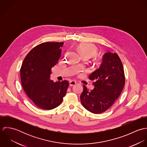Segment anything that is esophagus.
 <instances>
[{
    "label": "esophagus",
    "instance_id": "obj_1",
    "mask_svg": "<svg viewBox=\"0 0 147 147\" xmlns=\"http://www.w3.org/2000/svg\"><path fill=\"white\" fill-rule=\"evenodd\" d=\"M76 84V82H75L74 80H72V81L69 82V85L70 86H73V85H75Z\"/></svg>",
    "mask_w": 147,
    "mask_h": 147
}]
</instances>
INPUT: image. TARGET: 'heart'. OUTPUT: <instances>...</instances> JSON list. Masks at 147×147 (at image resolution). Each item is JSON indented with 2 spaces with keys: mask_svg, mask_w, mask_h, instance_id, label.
Masks as SVG:
<instances>
[{
  "mask_svg": "<svg viewBox=\"0 0 147 147\" xmlns=\"http://www.w3.org/2000/svg\"><path fill=\"white\" fill-rule=\"evenodd\" d=\"M78 50L82 53L84 58H90L97 53V47L89 43H82L78 45Z\"/></svg>",
  "mask_w": 147,
  "mask_h": 147,
  "instance_id": "obj_1",
  "label": "heart"
}]
</instances>
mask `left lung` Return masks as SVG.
Masks as SVG:
<instances>
[{"label": "left lung", "instance_id": "obj_1", "mask_svg": "<svg viewBox=\"0 0 147 147\" xmlns=\"http://www.w3.org/2000/svg\"><path fill=\"white\" fill-rule=\"evenodd\" d=\"M94 81L90 91L83 85L81 102L89 111L100 114L107 110L120 96L125 84L122 63L115 53H106L100 68L89 76Z\"/></svg>", "mask_w": 147, "mask_h": 147}]
</instances>
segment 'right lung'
Listing matches in <instances>:
<instances>
[{
  "instance_id": "1",
  "label": "right lung",
  "mask_w": 147,
  "mask_h": 147,
  "mask_svg": "<svg viewBox=\"0 0 147 147\" xmlns=\"http://www.w3.org/2000/svg\"><path fill=\"white\" fill-rule=\"evenodd\" d=\"M63 42H47L34 47L25 58L20 69L22 88L38 107L51 110L63 101L69 83L50 79L51 68L61 56Z\"/></svg>"
}]
</instances>
